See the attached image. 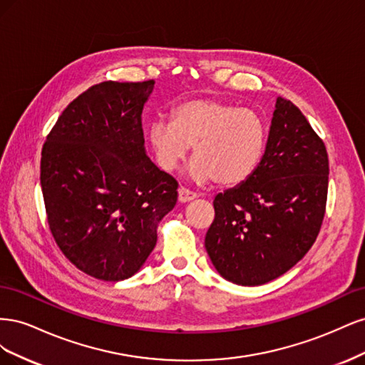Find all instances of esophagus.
I'll return each instance as SVG.
<instances>
[{"label": "esophagus", "mask_w": 365, "mask_h": 365, "mask_svg": "<svg viewBox=\"0 0 365 365\" xmlns=\"http://www.w3.org/2000/svg\"><path fill=\"white\" fill-rule=\"evenodd\" d=\"M195 197H197V193H195V192H192V190H189V189H185V187H180V190H178V200H180L181 202H189V201L195 200Z\"/></svg>", "instance_id": "esophagus-1"}]
</instances>
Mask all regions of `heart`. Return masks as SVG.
<instances>
[{
	"mask_svg": "<svg viewBox=\"0 0 365 365\" xmlns=\"http://www.w3.org/2000/svg\"><path fill=\"white\" fill-rule=\"evenodd\" d=\"M148 140L161 170H175L193 146L192 178L231 187L257 169L267 146V125L252 109L200 97L176 106L170 123L152 121Z\"/></svg>",
	"mask_w": 365,
	"mask_h": 365,
	"instance_id": "b5f03b06",
	"label": "heart"
}]
</instances>
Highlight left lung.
Segmentation results:
<instances>
[{
	"mask_svg": "<svg viewBox=\"0 0 365 365\" xmlns=\"http://www.w3.org/2000/svg\"><path fill=\"white\" fill-rule=\"evenodd\" d=\"M327 185L323 140L300 109L277 97L257 169L213 201L205 250L217 272L236 284L257 286L289 271L319 233Z\"/></svg>",
	"mask_w": 365,
	"mask_h": 365,
	"instance_id": "1",
	"label": "left lung"
}]
</instances>
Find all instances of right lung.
Masks as SVG:
<instances>
[{
	"mask_svg": "<svg viewBox=\"0 0 365 365\" xmlns=\"http://www.w3.org/2000/svg\"><path fill=\"white\" fill-rule=\"evenodd\" d=\"M153 81L93 85L63 109L42 146L47 222L77 269L105 282L134 275L157 244L178 182L145 152L141 113Z\"/></svg>",
	"mask_w": 365,
	"mask_h": 365,
	"instance_id": "obj_1",
	"label": "right lung"
}]
</instances>
